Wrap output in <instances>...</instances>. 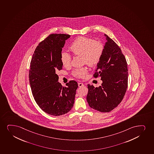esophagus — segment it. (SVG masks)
<instances>
[{"instance_id": "esophagus-1", "label": "esophagus", "mask_w": 154, "mask_h": 154, "mask_svg": "<svg viewBox=\"0 0 154 154\" xmlns=\"http://www.w3.org/2000/svg\"><path fill=\"white\" fill-rule=\"evenodd\" d=\"M84 84L83 83H82V82H79L78 83V86L79 87H82V86H84Z\"/></svg>"}]
</instances>
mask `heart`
Listing matches in <instances>:
<instances>
[{
	"mask_svg": "<svg viewBox=\"0 0 154 154\" xmlns=\"http://www.w3.org/2000/svg\"><path fill=\"white\" fill-rule=\"evenodd\" d=\"M69 48L75 55L82 56L83 62L92 67L99 64L104 51L102 44L85 36L76 38L71 44ZM60 60L63 66H70L72 57L69 53L62 52ZM87 73L88 69L85 67L76 69L73 72V75L78 78H85Z\"/></svg>",
	"mask_w": 154,
	"mask_h": 154,
	"instance_id": "obj_1",
	"label": "heart"
}]
</instances>
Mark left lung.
I'll return each mask as SVG.
<instances>
[{
    "instance_id": "left-lung-1",
    "label": "left lung",
    "mask_w": 154,
    "mask_h": 154,
    "mask_svg": "<svg viewBox=\"0 0 154 154\" xmlns=\"http://www.w3.org/2000/svg\"><path fill=\"white\" fill-rule=\"evenodd\" d=\"M107 42L101 61L93 77L100 76L103 83L95 88L88 85L87 100L90 107L108 112L119 104L128 87L127 63L122 50L114 40L104 34Z\"/></svg>"
}]
</instances>
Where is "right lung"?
I'll list each match as a JSON object with an SVG mask.
<instances>
[{"label":"right lung","instance_id":"obj_1","mask_svg":"<svg viewBox=\"0 0 154 154\" xmlns=\"http://www.w3.org/2000/svg\"><path fill=\"white\" fill-rule=\"evenodd\" d=\"M70 36L50 35L36 47L30 62L29 80L33 97L42 110L53 116H61L72 109L78 88L75 80L63 87L57 74L62 69V48Z\"/></svg>","mask_w":154,"mask_h":154}]
</instances>
